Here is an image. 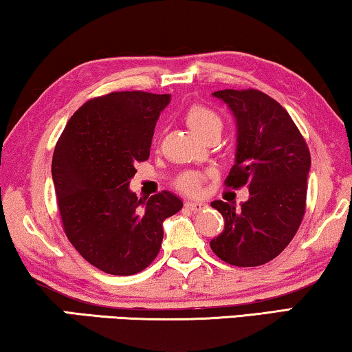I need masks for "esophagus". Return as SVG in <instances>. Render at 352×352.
<instances>
[{"label":"esophagus","mask_w":352,"mask_h":352,"mask_svg":"<svg viewBox=\"0 0 352 352\" xmlns=\"http://www.w3.org/2000/svg\"><path fill=\"white\" fill-rule=\"evenodd\" d=\"M205 204L204 201H186V208H189L190 211H194V213H197V211H201L205 208Z\"/></svg>","instance_id":"esophagus-1"}]
</instances>
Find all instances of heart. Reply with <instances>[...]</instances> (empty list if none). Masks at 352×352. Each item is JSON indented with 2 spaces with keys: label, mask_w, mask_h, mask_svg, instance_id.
I'll list each match as a JSON object with an SVG mask.
<instances>
[{
  "label": "heart",
  "mask_w": 352,
  "mask_h": 352,
  "mask_svg": "<svg viewBox=\"0 0 352 352\" xmlns=\"http://www.w3.org/2000/svg\"><path fill=\"white\" fill-rule=\"evenodd\" d=\"M186 122L192 131L201 138L211 131L221 133V128H223V118L219 117V113L201 104L190 105L186 113ZM201 181H204V176L199 173H186L177 181V187L187 194H197L200 190Z\"/></svg>",
  "instance_id": "b5f03b06"
}]
</instances>
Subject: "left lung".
Returning a JSON list of instances; mask_svg holds the SVG:
<instances>
[{"mask_svg":"<svg viewBox=\"0 0 352 352\" xmlns=\"http://www.w3.org/2000/svg\"><path fill=\"white\" fill-rule=\"evenodd\" d=\"M237 123L235 163L226 186L248 187V200H214L224 230L210 242L214 254L239 267L261 266L278 256L300 228L306 211L311 153L290 115L258 89L213 93Z\"/></svg>","mask_w":352,"mask_h":352,"instance_id":"1","label":"left lung"}]
</instances>
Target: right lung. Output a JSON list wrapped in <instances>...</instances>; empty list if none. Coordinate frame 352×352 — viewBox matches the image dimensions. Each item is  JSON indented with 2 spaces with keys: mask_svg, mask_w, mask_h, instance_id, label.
Instances as JSON below:
<instances>
[{
  "mask_svg": "<svg viewBox=\"0 0 352 352\" xmlns=\"http://www.w3.org/2000/svg\"><path fill=\"white\" fill-rule=\"evenodd\" d=\"M170 94L117 91L85 102L52 155V181L67 239L89 264L133 276L160 252L163 221L182 201L163 190L147 201L129 190L136 163L151 155L153 129Z\"/></svg>",
  "mask_w": 352,
  "mask_h": 352,
  "instance_id": "1",
  "label": "right lung"
}]
</instances>
